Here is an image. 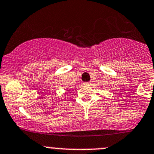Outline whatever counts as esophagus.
<instances>
[{
  "label": "esophagus",
  "instance_id": "obj_1",
  "mask_svg": "<svg viewBox=\"0 0 154 154\" xmlns=\"http://www.w3.org/2000/svg\"><path fill=\"white\" fill-rule=\"evenodd\" d=\"M90 84H91V82H85V83H84V85H90Z\"/></svg>",
  "mask_w": 154,
  "mask_h": 154
}]
</instances>
